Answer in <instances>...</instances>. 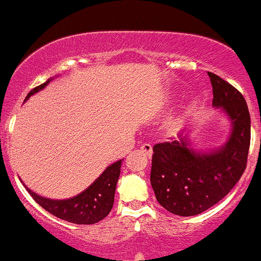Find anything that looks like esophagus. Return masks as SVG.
I'll use <instances>...</instances> for the list:
<instances>
[{
    "label": "esophagus",
    "instance_id": "34e87169",
    "mask_svg": "<svg viewBox=\"0 0 261 261\" xmlns=\"http://www.w3.org/2000/svg\"><path fill=\"white\" fill-rule=\"evenodd\" d=\"M141 151L143 152L144 154H147L148 157L152 156V146L149 143H143L141 146Z\"/></svg>",
    "mask_w": 261,
    "mask_h": 261
}]
</instances>
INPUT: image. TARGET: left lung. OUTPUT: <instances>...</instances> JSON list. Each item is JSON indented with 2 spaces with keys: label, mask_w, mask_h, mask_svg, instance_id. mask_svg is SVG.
I'll return each mask as SVG.
<instances>
[{
  "label": "left lung",
  "mask_w": 261,
  "mask_h": 261,
  "mask_svg": "<svg viewBox=\"0 0 261 261\" xmlns=\"http://www.w3.org/2000/svg\"><path fill=\"white\" fill-rule=\"evenodd\" d=\"M213 87L212 105L229 120L226 142L205 151L194 148L181 130L172 142L153 146L151 185L156 199L170 213L197 216L217 204L236 185L246 169L250 147V114L241 92L208 72Z\"/></svg>",
  "instance_id": "obj_1"
}]
</instances>
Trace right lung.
Masks as SVG:
<instances>
[{"instance_id": "add662e5", "label": "right lung", "mask_w": 261, "mask_h": 261, "mask_svg": "<svg viewBox=\"0 0 261 261\" xmlns=\"http://www.w3.org/2000/svg\"><path fill=\"white\" fill-rule=\"evenodd\" d=\"M53 79H49L40 86L35 87L28 94L27 101L32 95L43 90ZM122 160L109 165L99 177L87 187L84 192L68 199H49L33 192L25 185L35 202L56 217L76 224H92L107 217L114 204L115 188L120 175Z\"/></svg>"}]
</instances>
